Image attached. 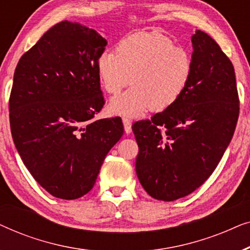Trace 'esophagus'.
I'll return each mask as SVG.
<instances>
[{
    "label": "esophagus",
    "instance_id": "esophagus-1",
    "mask_svg": "<svg viewBox=\"0 0 250 250\" xmlns=\"http://www.w3.org/2000/svg\"><path fill=\"white\" fill-rule=\"evenodd\" d=\"M123 124H124L125 132L127 133V134H128V133L132 132V123L128 118H123Z\"/></svg>",
    "mask_w": 250,
    "mask_h": 250
}]
</instances>
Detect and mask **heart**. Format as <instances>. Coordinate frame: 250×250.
Returning a JSON list of instances; mask_svg holds the SVG:
<instances>
[{"label": "heart", "mask_w": 250, "mask_h": 250, "mask_svg": "<svg viewBox=\"0 0 250 250\" xmlns=\"http://www.w3.org/2000/svg\"><path fill=\"white\" fill-rule=\"evenodd\" d=\"M100 83L109 94L131 90L110 101L112 114L138 117L149 110L163 111L184 94L193 74L191 53L163 34L140 32L123 39L116 53L105 50L98 58Z\"/></svg>", "instance_id": "heart-1"}]
</instances>
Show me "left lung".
Returning a JSON list of instances; mask_svg holds the SVG:
<instances>
[{
  "label": "left lung",
  "instance_id": "8db88e82",
  "mask_svg": "<svg viewBox=\"0 0 250 250\" xmlns=\"http://www.w3.org/2000/svg\"><path fill=\"white\" fill-rule=\"evenodd\" d=\"M193 74L173 105L132 129L139 146L136 175L149 196L173 201L211 175L233 136L239 98L233 64L215 41L196 30Z\"/></svg>",
  "mask_w": 250,
  "mask_h": 250
}]
</instances>
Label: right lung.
Listing matches in <instances>:
<instances>
[{"instance_id":"obj_1","label":"right lung","mask_w":250,"mask_h":250,"mask_svg":"<svg viewBox=\"0 0 250 250\" xmlns=\"http://www.w3.org/2000/svg\"><path fill=\"white\" fill-rule=\"evenodd\" d=\"M107 41L64 20L20 58L9 101L13 142L23 164L53 197L73 200L93 188L121 140V117L94 121L104 99L97 61Z\"/></svg>"}]
</instances>
